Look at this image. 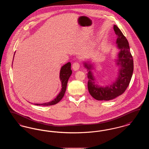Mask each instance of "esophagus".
I'll return each mask as SVG.
<instances>
[{
    "mask_svg": "<svg viewBox=\"0 0 149 149\" xmlns=\"http://www.w3.org/2000/svg\"><path fill=\"white\" fill-rule=\"evenodd\" d=\"M79 67H80V64H79L78 62L74 63L72 65V69L74 71L78 70V69H79Z\"/></svg>",
    "mask_w": 149,
    "mask_h": 149,
    "instance_id": "1",
    "label": "esophagus"
}]
</instances>
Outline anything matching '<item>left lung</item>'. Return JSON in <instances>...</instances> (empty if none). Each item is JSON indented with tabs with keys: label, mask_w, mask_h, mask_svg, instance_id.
<instances>
[{
	"label": "left lung",
	"mask_w": 149,
	"mask_h": 149,
	"mask_svg": "<svg viewBox=\"0 0 149 149\" xmlns=\"http://www.w3.org/2000/svg\"><path fill=\"white\" fill-rule=\"evenodd\" d=\"M113 29L117 38L116 43L117 47L120 50L117 65L120 66L118 77L112 85L105 87L95 84L94 78L91 69L92 64L84 63V66L88 69V89L90 94L94 99L98 100H109L122 95L125 92L129 85L134 71V61L131 54L129 44L126 37L116 25Z\"/></svg>",
	"instance_id": "obj_1"
}]
</instances>
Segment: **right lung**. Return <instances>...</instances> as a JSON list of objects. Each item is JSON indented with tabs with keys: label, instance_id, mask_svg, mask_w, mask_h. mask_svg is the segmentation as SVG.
Returning a JSON list of instances; mask_svg holds the SVG:
<instances>
[{
	"label": "right lung",
	"instance_id": "1",
	"mask_svg": "<svg viewBox=\"0 0 149 149\" xmlns=\"http://www.w3.org/2000/svg\"><path fill=\"white\" fill-rule=\"evenodd\" d=\"M13 58H14V57H13ZM71 74H72V70H71V63H68L67 64L63 66L60 70V80L61 81L62 88H61V91H60V92L59 93L56 98L50 102L45 103L42 104H35L37 106H52V105L56 104L57 103H58L64 96L65 93L66 92V89L68 81L70 77L71 76Z\"/></svg>",
	"mask_w": 149,
	"mask_h": 149
}]
</instances>
